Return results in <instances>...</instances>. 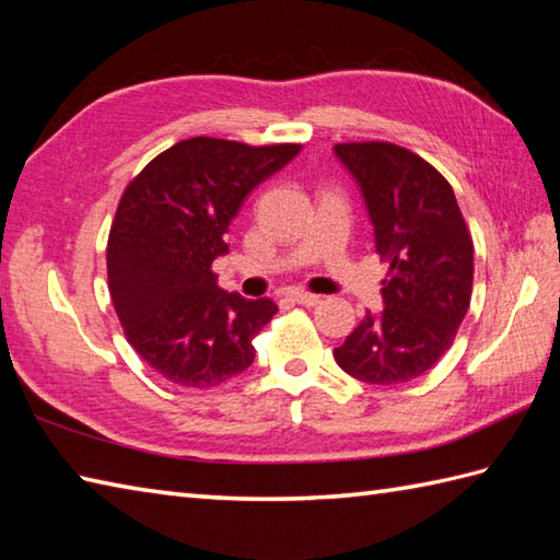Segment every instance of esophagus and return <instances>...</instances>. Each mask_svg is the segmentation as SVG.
Instances as JSON below:
<instances>
[{"mask_svg":"<svg viewBox=\"0 0 560 560\" xmlns=\"http://www.w3.org/2000/svg\"><path fill=\"white\" fill-rule=\"evenodd\" d=\"M287 299L293 301V303H299V305H305V307H313V305H317V303H323V299H319V295L305 293V291H289Z\"/></svg>","mask_w":560,"mask_h":560,"instance_id":"1","label":"esophagus"}]
</instances>
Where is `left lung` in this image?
Segmentation results:
<instances>
[{
    "label": "left lung",
    "instance_id": "8db88e82",
    "mask_svg": "<svg viewBox=\"0 0 560 560\" xmlns=\"http://www.w3.org/2000/svg\"><path fill=\"white\" fill-rule=\"evenodd\" d=\"M337 156L359 180L387 261L385 307L368 313L335 349L343 373L397 385L443 359L469 311L474 243L450 183L431 163L389 141H349Z\"/></svg>",
    "mask_w": 560,
    "mask_h": 560
}]
</instances>
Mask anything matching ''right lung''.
<instances>
[{"mask_svg":"<svg viewBox=\"0 0 560 560\" xmlns=\"http://www.w3.org/2000/svg\"><path fill=\"white\" fill-rule=\"evenodd\" d=\"M299 151L192 137L125 187L108 235L110 299L132 349L173 385L217 387L255 361L253 339L279 307L221 291L211 265L229 253L249 189Z\"/></svg>","mask_w":560,"mask_h":560,"instance_id":"1","label":"right lung"}]
</instances>
